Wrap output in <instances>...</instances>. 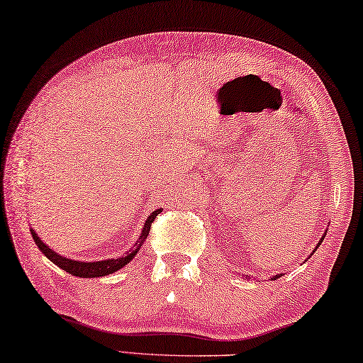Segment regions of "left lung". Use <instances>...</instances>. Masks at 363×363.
Masks as SVG:
<instances>
[{"label":"left lung","instance_id":"left-lung-1","mask_svg":"<svg viewBox=\"0 0 363 363\" xmlns=\"http://www.w3.org/2000/svg\"><path fill=\"white\" fill-rule=\"evenodd\" d=\"M325 233H326V231H325ZM322 241H323V236H322V240L318 241V245H317V246L322 245ZM280 277H281V275H275V277H272V280H277V278H280Z\"/></svg>","mask_w":363,"mask_h":363}]
</instances>
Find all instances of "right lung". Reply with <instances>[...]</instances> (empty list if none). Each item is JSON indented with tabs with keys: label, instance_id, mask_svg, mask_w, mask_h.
Wrapping results in <instances>:
<instances>
[{
	"label": "right lung",
	"instance_id": "right-lung-1",
	"mask_svg": "<svg viewBox=\"0 0 363 363\" xmlns=\"http://www.w3.org/2000/svg\"><path fill=\"white\" fill-rule=\"evenodd\" d=\"M162 211V209H156L154 211L150 217H147V220L145 222V227L141 230V236L140 240L135 242L136 247H132V251L125 252L123 257H117V259H108V260H98V262H80V260H74V259H67V257H62V255H59L56 251H52L50 246H46L43 241L40 240V236L35 233L33 228H30L32 231V236H33V241L35 245L38 246V249L41 252H43L48 259L51 260L52 264H56L59 269L65 270L70 275L74 277H80V278H98V277H106V275H111V273H114L117 270H121L122 267H125L130 260H132L136 254H138L140 247L143 242L146 241L147 235H150V230H151V225L154 222V218L157 217V213Z\"/></svg>",
	"mask_w": 363,
	"mask_h": 363
}]
</instances>
